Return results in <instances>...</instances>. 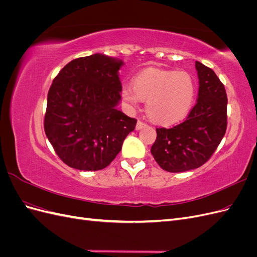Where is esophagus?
Instances as JSON below:
<instances>
[{
    "label": "esophagus",
    "mask_w": 257,
    "mask_h": 257,
    "mask_svg": "<svg viewBox=\"0 0 257 257\" xmlns=\"http://www.w3.org/2000/svg\"><path fill=\"white\" fill-rule=\"evenodd\" d=\"M145 126H147V123H145V122L142 121V120H139V121L137 122V124H136V130H142V128L145 127Z\"/></svg>",
    "instance_id": "1"
}]
</instances>
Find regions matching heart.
I'll list each match as a JSON object with an SVG mask.
<instances>
[{
  "label": "heart",
  "instance_id": "1",
  "mask_svg": "<svg viewBox=\"0 0 257 257\" xmlns=\"http://www.w3.org/2000/svg\"><path fill=\"white\" fill-rule=\"evenodd\" d=\"M196 84L186 72L150 68L135 77L133 87L123 85L122 97L132 106L147 100V112L157 123L169 125L183 120L190 112Z\"/></svg>",
  "mask_w": 257,
  "mask_h": 257
}]
</instances>
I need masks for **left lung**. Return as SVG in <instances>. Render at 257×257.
<instances>
[{
  "label": "left lung",
  "instance_id": "8db88e82",
  "mask_svg": "<svg viewBox=\"0 0 257 257\" xmlns=\"http://www.w3.org/2000/svg\"><path fill=\"white\" fill-rule=\"evenodd\" d=\"M199 89L197 103L186 119L170 128L158 127L151 147L154 160L169 173L204 165L220 145L227 127V95L211 68L196 61Z\"/></svg>",
  "mask_w": 257,
  "mask_h": 257
}]
</instances>
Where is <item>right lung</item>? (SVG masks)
Masks as SVG:
<instances>
[{
	"label": "right lung",
	"mask_w": 257,
	"mask_h": 257,
	"mask_svg": "<svg viewBox=\"0 0 257 257\" xmlns=\"http://www.w3.org/2000/svg\"><path fill=\"white\" fill-rule=\"evenodd\" d=\"M122 64L95 53L71 61L53 79L44 128L67 166L91 172L107 167L134 131L137 120L115 107L121 99Z\"/></svg>",
	"instance_id": "obj_1"
}]
</instances>
